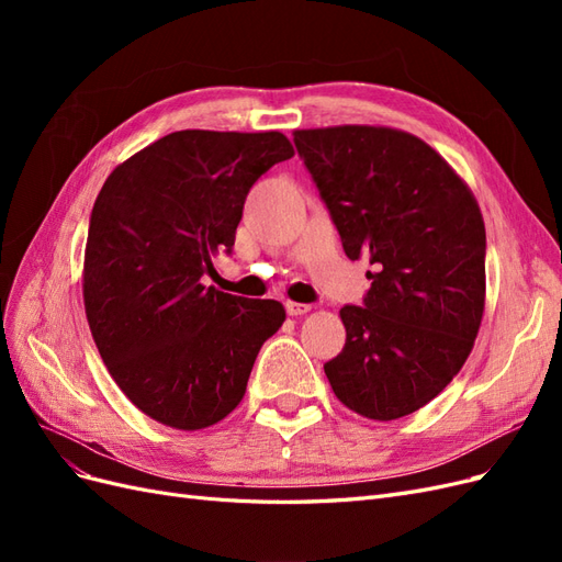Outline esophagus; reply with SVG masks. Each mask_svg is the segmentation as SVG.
Returning <instances> with one entry per match:
<instances>
[{
    "mask_svg": "<svg viewBox=\"0 0 562 562\" xmlns=\"http://www.w3.org/2000/svg\"><path fill=\"white\" fill-rule=\"evenodd\" d=\"M285 312H288V316H304V314L312 312V304L291 302V300H288V302H285Z\"/></svg>",
    "mask_w": 562,
    "mask_h": 562,
    "instance_id": "1",
    "label": "esophagus"
}]
</instances>
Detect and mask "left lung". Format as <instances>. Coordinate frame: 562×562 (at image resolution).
I'll return each instance as SVG.
<instances>
[{
	"mask_svg": "<svg viewBox=\"0 0 562 562\" xmlns=\"http://www.w3.org/2000/svg\"><path fill=\"white\" fill-rule=\"evenodd\" d=\"M349 260L375 271L347 342L323 366L349 411L411 415L462 370L485 312V223L469 184L417 135L389 126L293 131Z\"/></svg>",
	"mask_w": 562,
	"mask_h": 562,
	"instance_id": "obj_1",
	"label": "left lung"
}]
</instances>
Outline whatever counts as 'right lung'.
<instances>
[{"mask_svg": "<svg viewBox=\"0 0 562 562\" xmlns=\"http://www.w3.org/2000/svg\"><path fill=\"white\" fill-rule=\"evenodd\" d=\"M293 155L279 131H176L119 164L93 203L81 271L93 342L124 396L166 427L225 419L283 326L281 302L201 277L232 250L252 182Z\"/></svg>", "mask_w": 562, "mask_h": 562, "instance_id": "1", "label": "right lung"}]
</instances>
